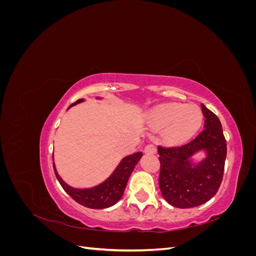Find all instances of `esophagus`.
<instances>
[{"instance_id": "1", "label": "esophagus", "mask_w": 256, "mask_h": 256, "mask_svg": "<svg viewBox=\"0 0 256 256\" xmlns=\"http://www.w3.org/2000/svg\"><path fill=\"white\" fill-rule=\"evenodd\" d=\"M156 152H157L156 146L152 145V144L145 146V148H144V152L147 154H156Z\"/></svg>"}]
</instances>
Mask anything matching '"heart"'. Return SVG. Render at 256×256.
I'll return each mask as SVG.
<instances>
[{
    "mask_svg": "<svg viewBox=\"0 0 256 256\" xmlns=\"http://www.w3.org/2000/svg\"><path fill=\"white\" fill-rule=\"evenodd\" d=\"M150 125L166 129V141L173 145L187 143L194 136L203 122V112L196 104H168L148 115Z\"/></svg>",
    "mask_w": 256,
    "mask_h": 256,
    "instance_id": "heart-1",
    "label": "heart"
}]
</instances>
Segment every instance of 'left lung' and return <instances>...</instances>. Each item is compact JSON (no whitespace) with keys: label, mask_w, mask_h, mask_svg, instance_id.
<instances>
[{"label":"left lung","mask_w":256,"mask_h":256,"mask_svg":"<svg viewBox=\"0 0 256 256\" xmlns=\"http://www.w3.org/2000/svg\"><path fill=\"white\" fill-rule=\"evenodd\" d=\"M204 130L180 147L158 146L161 170L159 187L166 202L177 208H192L208 202L218 191L226 158V141L219 118L204 104ZM198 152L204 158L194 160Z\"/></svg>","instance_id":"8db88e82"}]
</instances>
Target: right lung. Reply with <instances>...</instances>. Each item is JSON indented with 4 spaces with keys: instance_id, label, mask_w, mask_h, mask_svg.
<instances>
[{
    "instance_id": "right-lung-1",
    "label": "right lung",
    "mask_w": 256,
    "mask_h": 256,
    "mask_svg": "<svg viewBox=\"0 0 256 256\" xmlns=\"http://www.w3.org/2000/svg\"><path fill=\"white\" fill-rule=\"evenodd\" d=\"M96 99H102V98L97 97ZM83 102L84 99L76 100L74 104L68 106L67 110L70 109L72 106L81 104ZM142 156H143V152H138L124 157L120 160L118 166L115 168L113 173L108 177L106 180L94 186V187L84 188V189L72 187V186H69L62 180V177L58 175L56 171L54 161H53V168L58 180L62 186V188H63L68 194L76 200V202H78L82 206H85L88 208L104 209V208H108L115 205L120 200L127 186L129 176L131 175V173H132L136 166L138 164V162L140 161Z\"/></svg>"
}]
</instances>
